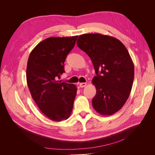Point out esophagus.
Here are the masks:
<instances>
[{
  "instance_id": "1",
  "label": "esophagus",
  "mask_w": 155,
  "mask_h": 155,
  "mask_svg": "<svg viewBox=\"0 0 155 155\" xmlns=\"http://www.w3.org/2000/svg\"><path fill=\"white\" fill-rule=\"evenodd\" d=\"M86 85H87V83H79V87H80L81 88L85 87Z\"/></svg>"
}]
</instances>
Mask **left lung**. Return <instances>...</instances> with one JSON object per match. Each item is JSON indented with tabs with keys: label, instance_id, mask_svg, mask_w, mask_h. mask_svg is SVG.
<instances>
[{
	"label": "left lung",
	"instance_id": "left-lung-1",
	"mask_svg": "<svg viewBox=\"0 0 155 155\" xmlns=\"http://www.w3.org/2000/svg\"><path fill=\"white\" fill-rule=\"evenodd\" d=\"M77 45L90 57L96 76L92 83L96 88L92 106L101 115H112L127 100L134 76V64L120 41L100 34L79 36Z\"/></svg>",
	"mask_w": 155,
	"mask_h": 155
}]
</instances>
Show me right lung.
<instances>
[{
	"label": "right lung",
	"mask_w": 155,
	"mask_h": 155,
	"mask_svg": "<svg viewBox=\"0 0 155 155\" xmlns=\"http://www.w3.org/2000/svg\"><path fill=\"white\" fill-rule=\"evenodd\" d=\"M78 36L49 37L41 41L29 55L26 68L28 87L41 111L50 120L69 118L77 93L74 84L59 81L64 63Z\"/></svg>",
	"instance_id": "right-lung-1"
}]
</instances>
